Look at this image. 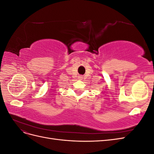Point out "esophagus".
<instances>
[{
  "mask_svg": "<svg viewBox=\"0 0 154 154\" xmlns=\"http://www.w3.org/2000/svg\"><path fill=\"white\" fill-rule=\"evenodd\" d=\"M80 79H82V77H80Z\"/></svg>",
  "mask_w": 154,
  "mask_h": 154,
  "instance_id": "obj_1",
  "label": "esophagus"
}]
</instances>
